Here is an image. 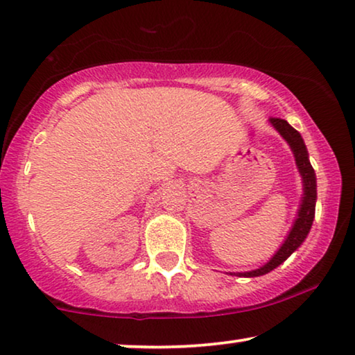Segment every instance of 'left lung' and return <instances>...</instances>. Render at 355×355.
Here are the masks:
<instances>
[{
	"instance_id": "left-lung-1",
	"label": "left lung",
	"mask_w": 355,
	"mask_h": 355,
	"mask_svg": "<svg viewBox=\"0 0 355 355\" xmlns=\"http://www.w3.org/2000/svg\"><path fill=\"white\" fill-rule=\"evenodd\" d=\"M269 123L274 125L280 135L284 137L285 141L292 148L296 167H298L300 175L303 178V200H301V205L298 209V216L295 218V223L290 230L287 239L284 241L282 247L279 248L271 260L266 264H263L261 268L255 269V271L248 272H236V276L241 277H258L263 276V274L271 272L274 268H277L279 264H282L287 258L292 255V253L303 244L306 236L313 226L314 215H315V199H317V183H315V173L314 168L309 162V155L308 150H306V145L303 139H301L300 132L295 130L292 125H290L285 119L280 118H271Z\"/></svg>"
}]
</instances>
